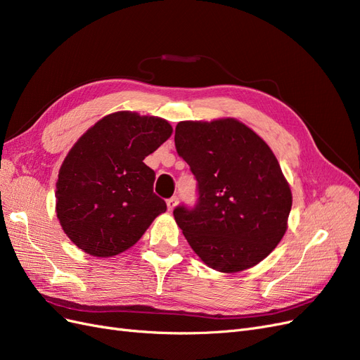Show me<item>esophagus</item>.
<instances>
[{"mask_svg":"<svg viewBox=\"0 0 360 360\" xmlns=\"http://www.w3.org/2000/svg\"><path fill=\"white\" fill-rule=\"evenodd\" d=\"M176 205H177V197H172V198L167 200V209H168L169 212H172L174 207H176Z\"/></svg>","mask_w":360,"mask_h":360,"instance_id":"esophagus-1","label":"esophagus"}]
</instances>
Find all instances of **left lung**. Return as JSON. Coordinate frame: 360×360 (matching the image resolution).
<instances>
[{"instance_id":"obj_1","label":"left lung","mask_w":360,"mask_h":360,"mask_svg":"<svg viewBox=\"0 0 360 360\" xmlns=\"http://www.w3.org/2000/svg\"><path fill=\"white\" fill-rule=\"evenodd\" d=\"M177 153L198 181L195 209L174 219L202 263L222 274L257 266L284 237L292 197L266 141L236 118L180 122Z\"/></svg>"}]
</instances>
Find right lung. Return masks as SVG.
I'll list each match as a JSON object with an SVG mask.
<instances>
[{"label":"right lung","mask_w":360,"mask_h":360,"mask_svg":"<svg viewBox=\"0 0 360 360\" xmlns=\"http://www.w3.org/2000/svg\"><path fill=\"white\" fill-rule=\"evenodd\" d=\"M171 134L160 117L118 111L76 141L58 171L56 212L84 252L97 258L124 252L167 210L153 192L155 171L143 160Z\"/></svg>","instance_id":"right-lung-1"}]
</instances>
